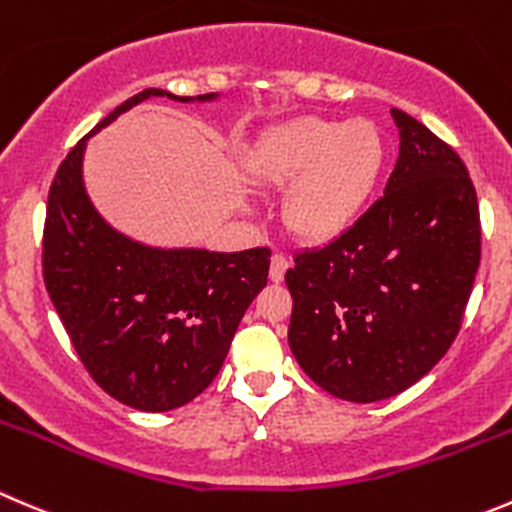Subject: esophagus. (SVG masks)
I'll use <instances>...</instances> for the list:
<instances>
[{
  "label": "esophagus",
  "instance_id": "34e87169",
  "mask_svg": "<svg viewBox=\"0 0 512 512\" xmlns=\"http://www.w3.org/2000/svg\"><path fill=\"white\" fill-rule=\"evenodd\" d=\"M287 267H290V260H287V257L282 255V252H275V255H272V262H270V280L272 282H282V280H285Z\"/></svg>",
  "mask_w": 512,
  "mask_h": 512
}]
</instances>
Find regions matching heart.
Returning a JSON list of instances; mask_svg holds the SVG:
<instances>
[{"label":"heart","mask_w":512,"mask_h":512,"mask_svg":"<svg viewBox=\"0 0 512 512\" xmlns=\"http://www.w3.org/2000/svg\"><path fill=\"white\" fill-rule=\"evenodd\" d=\"M260 185L286 190L285 225L325 242L355 225L385 165V145L365 119L300 117L265 132L245 157Z\"/></svg>","instance_id":"heart-1"}]
</instances>
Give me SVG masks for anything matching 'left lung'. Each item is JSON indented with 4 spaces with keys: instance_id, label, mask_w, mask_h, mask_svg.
I'll return each mask as SVG.
<instances>
[{
    "instance_id": "obj_1",
    "label": "left lung",
    "mask_w": 512,
    "mask_h": 512,
    "mask_svg": "<svg viewBox=\"0 0 512 512\" xmlns=\"http://www.w3.org/2000/svg\"><path fill=\"white\" fill-rule=\"evenodd\" d=\"M400 155L385 195L340 237L297 252L287 342L310 380L350 403L393 398L453 345L480 265V212L463 160L390 109Z\"/></svg>"
}]
</instances>
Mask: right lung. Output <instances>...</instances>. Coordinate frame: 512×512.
<instances>
[{
	"label": "right lung",
	"instance_id": "add662e5",
	"mask_svg": "<svg viewBox=\"0 0 512 512\" xmlns=\"http://www.w3.org/2000/svg\"><path fill=\"white\" fill-rule=\"evenodd\" d=\"M150 97L212 102L220 94L145 89L84 135L49 187L42 267L54 310L99 388L135 410L165 413L215 380L242 315L267 285L270 250L142 245L94 210L82 177L87 140Z\"/></svg>",
	"mask_w": 512,
	"mask_h": 512
}]
</instances>
